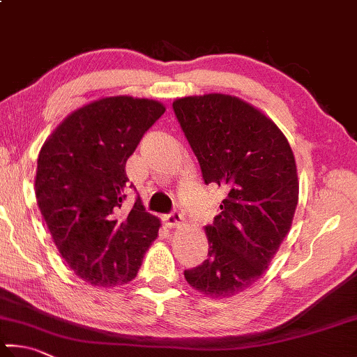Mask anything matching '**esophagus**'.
Instances as JSON below:
<instances>
[{
    "instance_id": "obj_1",
    "label": "esophagus",
    "mask_w": 357,
    "mask_h": 357,
    "mask_svg": "<svg viewBox=\"0 0 357 357\" xmlns=\"http://www.w3.org/2000/svg\"><path fill=\"white\" fill-rule=\"evenodd\" d=\"M164 223L167 228H170V229L181 228V226H184V217L181 215L179 212H172L164 217Z\"/></svg>"
}]
</instances>
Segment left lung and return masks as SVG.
Listing matches in <instances>:
<instances>
[{"label":"left lung","mask_w":357,"mask_h":357,"mask_svg":"<svg viewBox=\"0 0 357 357\" xmlns=\"http://www.w3.org/2000/svg\"><path fill=\"white\" fill-rule=\"evenodd\" d=\"M206 184L226 199L204 232L206 261L185 281L209 298L245 291L268 268L289 234L298 204L296 162L276 123L237 96L204 93L173 101Z\"/></svg>","instance_id":"8db88e82"}]
</instances>
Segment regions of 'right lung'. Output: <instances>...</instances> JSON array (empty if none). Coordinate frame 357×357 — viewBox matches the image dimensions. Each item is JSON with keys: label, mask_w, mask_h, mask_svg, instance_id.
I'll return each mask as SVG.
<instances>
[{"label": "right lung", "mask_w": 357, "mask_h": 357, "mask_svg": "<svg viewBox=\"0 0 357 357\" xmlns=\"http://www.w3.org/2000/svg\"><path fill=\"white\" fill-rule=\"evenodd\" d=\"M156 100L102 96L68 114L40 148L36 198L63 261L95 287L137 276L160 220L140 198L123 212L126 160L165 112Z\"/></svg>", "instance_id": "obj_1"}]
</instances>
